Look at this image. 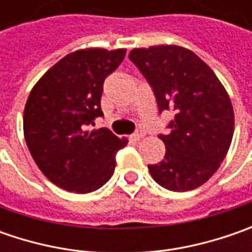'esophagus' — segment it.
I'll list each match as a JSON object with an SVG mask.
<instances>
[{
	"label": "esophagus",
	"mask_w": 252,
	"mask_h": 252,
	"mask_svg": "<svg viewBox=\"0 0 252 252\" xmlns=\"http://www.w3.org/2000/svg\"><path fill=\"white\" fill-rule=\"evenodd\" d=\"M143 136H144V133H143V130H140V129H139V130H136L134 133H133V134H131L130 140L139 141L140 139H143Z\"/></svg>",
	"instance_id": "1"
}]
</instances>
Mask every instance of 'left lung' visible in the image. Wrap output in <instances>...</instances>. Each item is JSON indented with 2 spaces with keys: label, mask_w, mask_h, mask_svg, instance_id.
Instances as JSON below:
<instances>
[{
  "label": "left lung",
  "mask_w": 252,
  "mask_h": 252,
  "mask_svg": "<svg viewBox=\"0 0 252 252\" xmlns=\"http://www.w3.org/2000/svg\"><path fill=\"white\" fill-rule=\"evenodd\" d=\"M131 63L156 95L160 113L175 112L168 134H160L165 157L149 165L162 188L187 192L203 185L220 167L231 144L234 112L216 74L196 54L175 44L133 49Z\"/></svg>",
  "instance_id": "left-lung-1"
}]
</instances>
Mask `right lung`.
Returning a JSON list of instances; mask_svg holds the SVG:
<instances>
[{
	"label": "right lung",
	"mask_w": 252,
	"mask_h": 252,
	"mask_svg": "<svg viewBox=\"0 0 252 252\" xmlns=\"http://www.w3.org/2000/svg\"><path fill=\"white\" fill-rule=\"evenodd\" d=\"M126 49H83L67 54L36 83L24 111L28 149L43 175L75 193L99 189L112 177L115 154L127 140L106 127L87 130L102 116L105 78Z\"/></svg>",
	"instance_id": "right-lung-1"
}]
</instances>
